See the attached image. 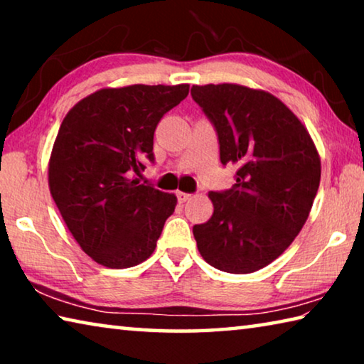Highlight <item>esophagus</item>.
<instances>
[{
    "label": "esophagus",
    "mask_w": 364,
    "mask_h": 364,
    "mask_svg": "<svg viewBox=\"0 0 364 364\" xmlns=\"http://www.w3.org/2000/svg\"><path fill=\"white\" fill-rule=\"evenodd\" d=\"M176 197H178V200H180V202H186V200L191 199V197H193V194L183 193V191H176Z\"/></svg>",
    "instance_id": "1"
}]
</instances>
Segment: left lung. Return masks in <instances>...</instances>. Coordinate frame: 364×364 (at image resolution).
I'll return each instance as SVG.
<instances>
[{
  "label": "left lung",
  "mask_w": 364,
  "mask_h": 364,
  "mask_svg": "<svg viewBox=\"0 0 364 364\" xmlns=\"http://www.w3.org/2000/svg\"><path fill=\"white\" fill-rule=\"evenodd\" d=\"M193 100L212 120L221 164L236 183L208 193L213 215L193 228L213 268L254 273L276 260L304 228L321 180V159L306 127L278 97L237 83L193 85Z\"/></svg>",
  "instance_id": "left-lung-1"
}]
</instances>
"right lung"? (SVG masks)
<instances>
[{
	"label": "right lung",
	"instance_id": "1",
	"mask_svg": "<svg viewBox=\"0 0 364 364\" xmlns=\"http://www.w3.org/2000/svg\"><path fill=\"white\" fill-rule=\"evenodd\" d=\"M189 85H130L83 97L60 123L48 164L49 191L86 255L130 268L156 250L176 196L141 184L154 132Z\"/></svg>",
	"mask_w": 364,
	"mask_h": 364
}]
</instances>
